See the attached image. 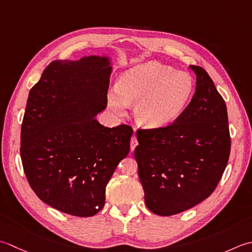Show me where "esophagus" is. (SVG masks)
<instances>
[{
	"instance_id": "esophagus-1",
	"label": "esophagus",
	"mask_w": 252,
	"mask_h": 252,
	"mask_svg": "<svg viewBox=\"0 0 252 252\" xmlns=\"http://www.w3.org/2000/svg\"><path fill=\"white\" fill-rule=\"evenodd\" d=\"M137 145H138L137 137H136V135H133V136L131 137V140H130V150H131V151L135 150V148L137 147Z\"/></svg>"
}]
</instances>
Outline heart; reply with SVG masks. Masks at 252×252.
Segmentation results:
<instances>
[{
  "mask_svg": "<svg viewBox=\"0 0 252 252\" xmlns=\"http://www.w3.org/2000/svg\"><path fill=\"white\" fill-rule=\"evenodd\" d=\"M192 77L158 62H147L121 76L117 88L107 95L110 109L124 114L133 105V117L141 127L158 129L175 123L190 103Z\"/></svg>",
  "mask_w": 252,
  "mask_h": 252,
  "instance_id": "obj_1",
  "label": "heart"
}]
</instances>
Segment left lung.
<instances>
[{
	"label": "left lung",
	"mask_w": 252,
	"mask_h": 252,
	"mask_svg": "<svg viewBox=\"0 0 252 252\" xmlns=\"http://www.w3.org/2000/svg\"><path fill=\"white\" fill-rule=\"evenodd\" d=\"M196 92L172 125L137 130L138 176L151 212L169 217L211 194L227 165L230 151L227 109L213 80L200 66Z\"/></svg>",
	"instance_id": "8db88e82"
}]
</instances>
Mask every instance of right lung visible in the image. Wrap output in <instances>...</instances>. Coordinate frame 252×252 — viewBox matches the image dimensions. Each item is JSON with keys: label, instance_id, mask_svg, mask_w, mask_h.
<instances>
[{"label": "right lung", "instance_id": "add662e5", "mask_svg": "<svg viewBox=\"0 0 252 252\" xmlns=\"http://www.w3.org/2000/svg\"><path fill=\"white\" fill-rule=\"evenodd\" d=\"M109 55L56 60L29 92L20 157L30 187L43 202L75 217L101 211L105 187L130 150L132 128L105 127Z\"/></svg>", "mask_w": 252, "mask_h": 252}]
</instances>
